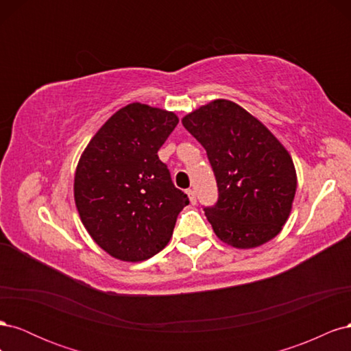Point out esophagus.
<instances>
[{
	"label": "esophagus",
	"instance_id": "34e87169",
	"mask_svg": "<svg viewBox=\"0 0 351 351\" xmlns=\"http://www.w3.org/2000/svg\"><path fill=\"white\" fill-rule=\"evenodd\" d=\"M187 195H189L190 202H192V204H196V193H195V190H193V189H189V190H187Z\"/></svg>",
	"mask_w": 351,
	"mask_h": 351
}]
</instances>
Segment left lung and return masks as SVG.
Returning a JSON list of instances; mask_svg holds the SVG:
<instances>
[{"instance_id": "8db88e82", "label": "left lung", "mask_w": 351, "mask_h": 351, "mask_svg": "<svg viewBox=\"0 0 351 351\" xmlns=\"http://www.w3.org/2000/svg\"><path fill=\"white\" fill-rule=\"evenodd\" d=\"M186 130L205 147L218 186L205 215L215 234L239 249L269 241L290 215L297 177L291 156L240 105L217 99L187 114Z\"/></svg>"}]
</instances>
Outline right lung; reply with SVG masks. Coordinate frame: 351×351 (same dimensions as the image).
<instances>
[{
	"mask_svg": "<svg viewBox=\"0 0 351 351\" xmlns=\"http://www.w3.org/2000/svg\"><path fill=\"white\" fill-rule=\"evenodd\" d=\"M178 123L174 112L134 102L93 136L74 176L83 226L111 256L139 262L162 250L189 197L158 151Z\"/></svg>",
	"mask_w": 351,
	"mask_h": 351,
	"instance_id": "add662e5",
	"label": "right lung"
}]
</instances>
